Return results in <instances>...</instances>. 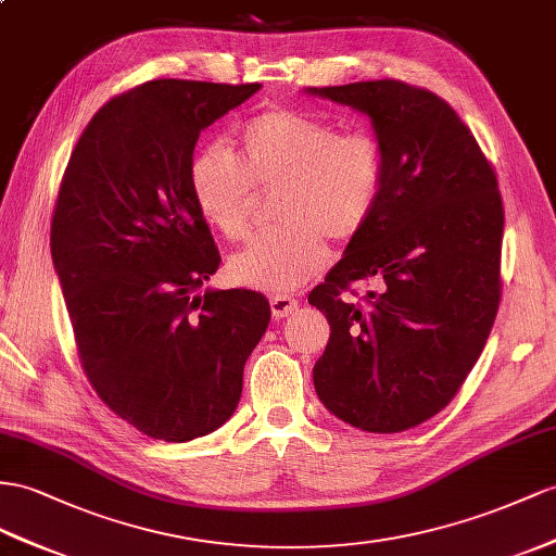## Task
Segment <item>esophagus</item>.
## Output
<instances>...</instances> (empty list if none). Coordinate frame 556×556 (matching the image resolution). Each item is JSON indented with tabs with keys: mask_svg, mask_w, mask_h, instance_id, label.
Listing matches in <instances>:
<instances>
[{
	"mask_svg": "<svg viewBox=\"0 0 556 556\" xmlns=\"http://www.w3.org/2000/svg\"><path fill=\"white\" fill-rule=\"evenodd\" d=\"M269 307H273V317L275 319H283L293 315V312L298 309V301L291 295H283V293H277L269 298Z\"/></svg>",
	"mask_w": 556,
	"mask_h": 556,
	"instance_id": "esophagus-1",
	"label": "esophagus"
}]
</instances>
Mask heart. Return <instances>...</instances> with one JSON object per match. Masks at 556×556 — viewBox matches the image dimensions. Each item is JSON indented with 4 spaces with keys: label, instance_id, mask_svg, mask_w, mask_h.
<instances>
[{
    "label": "heart",
    "instance_id": "b5f03b06",
    "mask_svg": "<svg viewBox=\"0 0 556 556\" xmlns=\"http://www.w3.org/2000/svg\"><path fill=\"white\" fill-rule=\"evenodd\" d=\"M386 182V152L368 131L343 134L303 110L273 108L239 129L237 156L206 142L190 156L194 208L220 237L239 241L251 225L253 188L279 185L273 202L281 223L232 255L230 277L261 291L301 287L329 261V244L364 232Z\"/></svg>",
    "mask_w": 556,
    "mask_h": 556
}]
</instances>
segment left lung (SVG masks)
<instances>
[{"mask_svg": "<svg viewBox=\"0 0 556 556\" xmlns=\"http://www.w3.org/2000/svg\"><path fill=\"white\" fill-rule=\"evenodd\" d=\"M307 91L366 112L386 152L371 220L307 295L331 324L315 390L352 427L404 432L448 406L486 345L503 293V197L437 93L400 79ZM364 278L381 291L345 302Z\"/></svg>", "mask_w": 556, "mask_h": 556, "instance_id": "left-lung-1", "label": "left lung"}]
</instances>
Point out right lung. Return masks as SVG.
I'll return each instance as SVG.
<instances>
[{
  "label": "right lung",
  "mask_w": 556,
  "mask_h": 556,
  "mask_svg": "<svg viewBox=\"0 0 556 556\" xmlns=\"http://www.w3.org/2000/svg\"><path fill=\"white\" fill-rule=\"evenodd\" d=\"M261 84L152 79L96 112L51 218V258L79 364L138 432L204 437L235 414L269 303L204 291L220 253L188 188L197 138Z\"/></svg>",
  "instance_id": "right-lung-1"
}]
</instances>
